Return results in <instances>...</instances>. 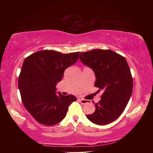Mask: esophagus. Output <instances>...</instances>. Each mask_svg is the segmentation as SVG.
Returning <instances> with one entry per match:
<instances>
[{
    "label": "esophagus",
    "mask_w": 153,
    "mask_h": 153,
    "mask_svg": "<svg viewBox=\"0 0 153 153\" xmlns=\"http://www.w3.org/2000/svg\"><path fill=\"white\" fill-rule=\"evenodd\" d=\"M79 102L82 103V104H83V105H85V104H87L88 103V100H85V99H82V98H79Z\"/></svg>",
    "instance_id": "esophagus-1"
}]
</instances>
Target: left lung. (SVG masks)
Wrapping results in <instances>:
<instances>
[{
  "mask_svg": "<svg viewBox=\"0 0 153 153\" xmlns=\"http://www.w3.org/2000/svg\"><path fill=\"white\" fill-rule=\"evenodd\" d=\"M79 59L93 69L95 87L102 90L101 99L95 103L94 113L86 117L97 125H107L120 117L128 105L133 90V78L124 58L111 50L80 53Z\"/></svg>",
  "mask_w": 153,
  "mask_h": 153,
  "instance_id": "8db88e82",
  "label": "left lung"
}]
</instances>
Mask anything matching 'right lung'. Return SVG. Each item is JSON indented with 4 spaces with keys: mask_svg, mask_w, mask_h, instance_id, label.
<instances>
[{
    "mask_svg": "<svg viewBox=\"0 0 153 153\" xmlns=\"http://www.w3.org/2000/svg\"><path fill=\"white\" fill-rule=\"evenodd\" d=\"M79 54L44 50L25 59L18 87L25 108L38 122L56 125L63 120L69 106L76 100L73 95L56 94L55 86L62 80L65 70L77 61Z\"/></svg>",
    "mask_w": 153,
    "mask_h": 153,
    "instance_id": "obj_1",
    "label": "right lung"
}]
</instances>
